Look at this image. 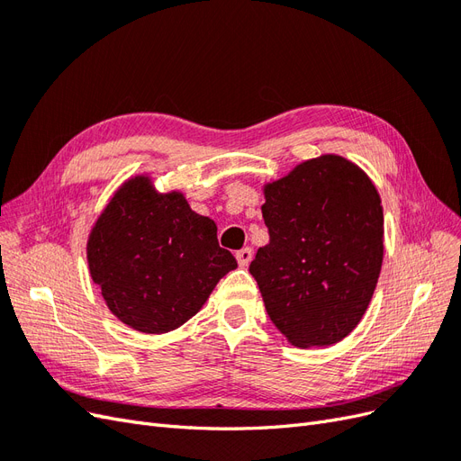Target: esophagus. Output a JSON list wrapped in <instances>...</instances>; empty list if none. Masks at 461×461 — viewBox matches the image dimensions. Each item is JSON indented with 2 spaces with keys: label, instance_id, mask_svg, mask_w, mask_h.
Masks as SVG:
<instances>
[{
  "label": "esophagus",
  "instance_id": "esophagus-1",
  "mask_svg": "<svg viewBox=\"0 0 461 461\" xmlns=\"http://www.w3.org/2000/svg\"><path fill=\"white\" fill-rule=\"evenodd\" d=\"M252 258H254L252 248H242V249H239V252H236V259H239L240 267H248L249 261H252Z\"/></svg>",
  "mask_w": 461,
  "mask_h": 461
}]
</instances>
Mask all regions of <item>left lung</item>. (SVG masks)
<instances>
[{"mask_svg":"<svg viewBox=\"0 0 461 461\" xmlns=\"http://www.w3.org/2000/svg\"><path fill=\"white\" fill-rule=\"evenodd\" d=\"M269 244L249 273L275 327L300 348L330 346L367 312L384 254L381 196L334 153L296 165L263 186Z\"/></svg>","mask_w":461,"mask_h":461,"instance_id":"8db88e82","label":"left lung"}]
</instances>
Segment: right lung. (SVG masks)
<instances>
[{
  "label": "right lung",
  "mask_w": 461,
  "mask_h": 461,
  "mask_svg": "<svg viewBox=\"0 0 461 461\" xmlns=\"http://www.w3.org/2000/svg\"><path fill=\"white\" fill-rule=\"evenodd\" d=\"M86 259L109 312L146 334L185 325L239 267L219 246L215 221L192 212L183 192L159 194L148 175L115 190L88 234Z\"/></svg>",
  "instance_id": "right-lung-1"
}]
</instances>
